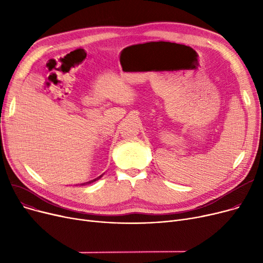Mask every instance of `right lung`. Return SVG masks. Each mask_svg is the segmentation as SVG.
Masks as SVG:
<instances>
[{
  "instance_id": "1",
  "label": "right lung",
  "mask_w": 263,
  "mask_h": 263,
  "mask_svg": "<svg viewBox=\"0 0 263 263\" xmlns=\"http://www.w3.org/2000/svg\"><path fill=\"white\" fill-rule=\"evenodd\" d=\"M103 176V174L102 175H100L98 178H96V179H92V180H90V181H88V182H85V183H82L81 185H87V184H89V183H92V182H95V181H97V180H99V179L101 178Z\"/></svg>"
}]
</instances>
